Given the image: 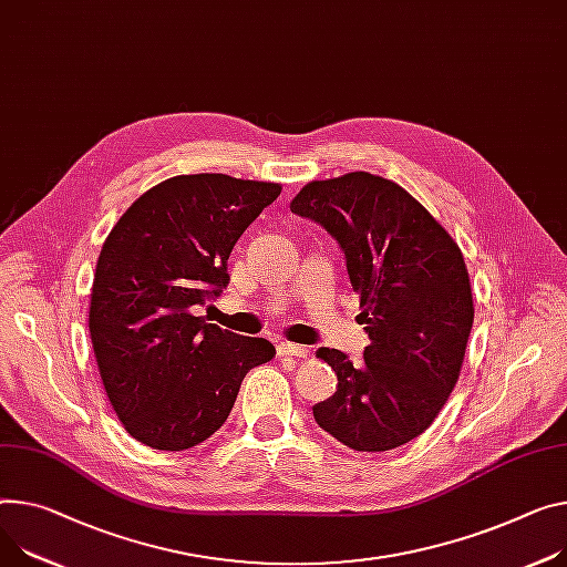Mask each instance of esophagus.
Here are the masks:
<instances>
[{"mask_svg":"<svg viewBox=\"0 0 567 567\" xmlns=\"http://www.w3.org/2000/svg\"><path fill=\"white\" fill-rule=\"evenodd\" d=\"M277 354L279 357H307L309 350L303 344H292V342H279L277 344Z\"/></svg>","mask_w":567,"mask_h":567,"instance_id":"obj_1","label":"esophagus"}]
</instances>
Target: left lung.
Here are the masks:
<instances>
[{
	"label": "left lung",
	"mask_w": 567,
	"mask_h": 567,
	"mask_svg": "<svg viewBox=\"0 0 567 567\" xmlns=\"http://www.w3.org/2000/svg\"><path fill=\"white\" fill-rule=\"evenodd\" d=\"M290 210L340 243L370 336L361 363L318 352L338 385L316 422L357 452L402 447L439 417L463 368L474 320L463 251L413 195L370 172L311 182Z\"/></svg>",
	"instance_id": "1"
}]
</instances>
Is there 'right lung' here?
Returning a JSON list of instances; mask_svg holds the SVG:
<instances>
[{
	"mask_svg": "<svg viewBox=\"0 0 567 567\" xmlns=\"http://www.w3.org/2000/svg\"><path fill=\"white\" fill-rule=\"evenodd\" d=\"M281 184L179 174L128 206L97 258L89 329L104 393L128 435L182 452L225 424L270 340L195 316L229 284L227 258Z\"/></svg>",
	"mask_w": 567,
	"mask_h": 567,
	"instance_id": "1",
	"label": "right lung"
}]
</instances>
